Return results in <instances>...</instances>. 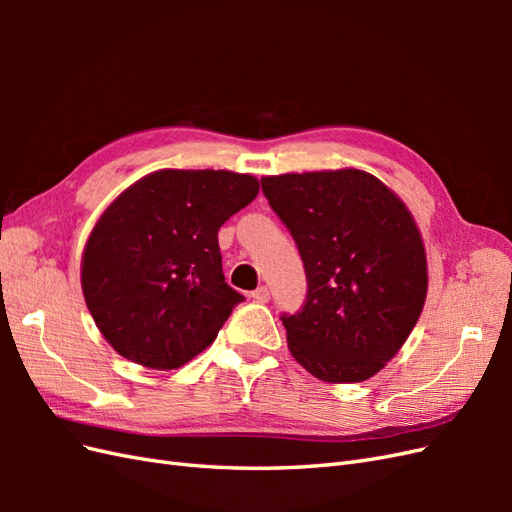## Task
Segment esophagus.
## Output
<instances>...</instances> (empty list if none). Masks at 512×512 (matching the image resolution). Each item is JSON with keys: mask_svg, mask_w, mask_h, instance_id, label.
I'll list each match as a JSON object with an SVG mask.
<instances>
[{"mask_svg": "<svg viewBox=\"0 0 512 512\" xmlns=\"http://www.w3.org/2000/svg\"><path fill=\"white\" fill-rule=\"evenodd\" d=\"M252 299L258 301V303H269L271 292H269L267 286H258V288L252 292Z\"/></svg>", "mask_w": 512, "mask_h": 512, "instance_id": "obj_1", "label": "esophagus"}]
</instances>
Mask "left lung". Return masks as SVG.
I'll return each mask as SVG.
<instances>
[{
	"label": "left lung",
	"mask_w": 512,
	"mask_h": 512,
	"mask_svg": "<svg viewBox=\"0 0 512 512\" xmlns=\"http://www.w3.org/2000/svg\"><path fill=\"white\" fill-rule=\"evenodd\" d=\"M299 247L305 303L284 314L288 348L324 382H363L391 361L427 297V258L406 205L365 170L262 177Z\"/></svg>",
	"instance_id": "8db88e82"
}]
</instances>
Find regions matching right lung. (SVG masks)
<instances>
[{"label": "right lung", "mask_w": 512, "mask_h": 512, "mask_svg": "<svg viewBox=\"0 0 512 512\" xmlns=\"http://www.w3.org/2000/svg\"><path fill=\"white\" fill-rule=\"evenodd\" d=\"M258 179L166 168L121 192L91 230L81 286L96 327L121 356L177 369L218 337L243 294L222 271L218 230L252 203Z\"/></svg>", "instance_id": "obj_1"}]
</instances>
